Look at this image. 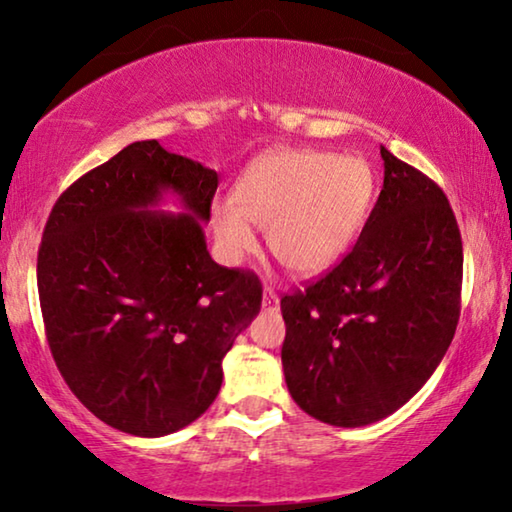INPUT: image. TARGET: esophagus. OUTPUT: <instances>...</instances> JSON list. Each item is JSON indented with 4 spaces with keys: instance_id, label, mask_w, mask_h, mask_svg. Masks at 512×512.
Returning a JSON list of instances; mask_svg holds the SVG:
<instances>
[{
    "instance_id": "esophagus-1",
    "label": "esophagus",
    "mask_w": 512,
    "mask_h": 512,
    "mask_svg": "<svg viewBox=\"0 0 512 512\" xmlns=\"http://www.w3.org/2000/svg\"><path fill=\"white\" fill-rule=\"evenodd\" d=\"M263 310H268V312L279 310V298L272 289H265V293H263Z\"/></svg>"
}]
</instances>
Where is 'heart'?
I'll return each instance as SVG.
<instances>
[{
    "label": "heart",
    "instance_id": "1",
    "mask_svg": "<svg viewBox=\"0 0 512 512\" xmlns=\"http://www.w3.org/2000/svg\"><path fill=\"white\" fill-rule=\"evenodd\" d=\"M375 195V172L354 153L282 149L251 163L235 200L216 198L209 221L223 261L235 265L256 249L265 228L272 256L296 275L333 268L359 237Z\"/></svg>",
    "mask_w": 512,
    "mask_h": 512
}]
</instances>
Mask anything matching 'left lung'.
<instances>
[{
  "mask_svg": "<svg viewBox=\"0 0 512 512\" xmlns=\"http://www.w3.org/2000/svg\"><path fill=\"white\" fill-rule=\"evenodd\" d=\"M384 184L354 249L282 298L293 401L356 429L410 401L457 331L464 249L445 193L380 146Z\"/></svg>",
  "mask_w": 512,
  "mask_h": 512,
  "instance_id": "1",
  "label": "left lung"
}]
</instances>
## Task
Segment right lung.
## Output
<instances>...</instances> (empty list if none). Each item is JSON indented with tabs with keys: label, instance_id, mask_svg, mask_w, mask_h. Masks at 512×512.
I'll list each match as a JSON object with an SVG mask.
<instances>
[{
	"label": "right lung",
	"instance_id": "right-lung-1",
	"mask_svg": "<svg viewBox=\"0 0 512 512\" xmlns=\"http://www.w3.org/2000/svg\"><path fill=\"white\" fill-rule=\"evenodd\" d=\"M219 174L135 142L55 202L37 258L55 366L104 424L160 438L195 422L223 382V356L261 310L254 272L207 251ZM167 197L179 215L163 213Z\"/></svg>",
	"mask_w": 512,
	"mask_h": 512
}]
</instances>
